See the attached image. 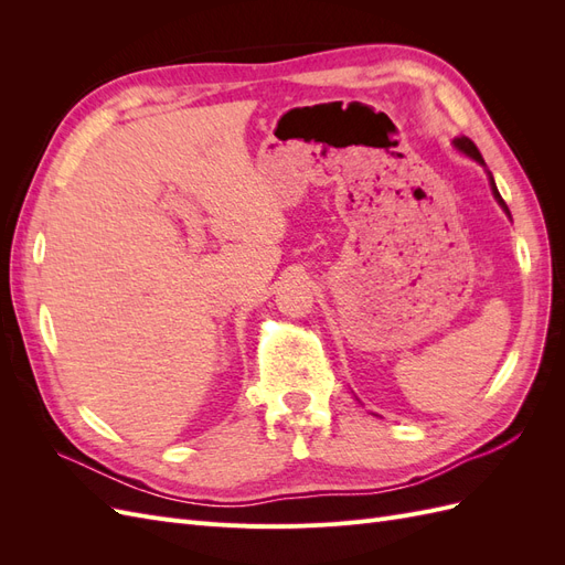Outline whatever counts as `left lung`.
I'll use <instances>...</instances> for the list:
<instances>
[{"label":"left lung","instance_id":"obj_1","mask_svg":"<svg viewBox=\"0 0 565 565\" xmlns=\"http://www.w3.org/2000/svg\"><path fill=\"white\" fill-rule=\"evenodd\" d=\"M452 143H455V148H457V150L465 152V156H469L471 160H476L478 164H483V167H486L483 156H481V152H478L476 143H473L471 139H467V136H459V139H455ZM488 177H490V188H492V195H494V200H498V202H500V207L509 214V210H507V202L502 200V195H500V191H498V185H494V179H492V174H490V172H488Z\"/></svg>","mask_w":565,"mask_h":565}]
</instances>
